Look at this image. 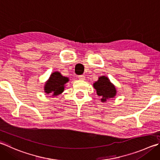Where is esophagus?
I'll use <instances>...</instances> for the list:
<instances>
[{"label": "esophagus", "instance_id": "esophagus-1", "mask_svg": "<svg viewBox=\"0 0 160 160\" xmlns=\"http://www.w3.org/2000/svg\"><path fill=\"white\" fill-rule=\"evenodd\" d=\"M78 79L80 80H84L85 79V76L84 75H81L78 76Z\"/></svg>", "mask_w": 160, "mask_h": 160}]
</instances>
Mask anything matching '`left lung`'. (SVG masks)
<instances>
[{
    "label": "left lung",
    "mask_w": 160,
    "mask_h": 160,
    "mask_svg": "<svg viewBox=\"0 0 160 160\" xmlns=\"http://www.w3.org/2000/svg\"><path fill=\"white\" fill-rule=\"evenodd\" d=\"M97 95L101 97V102H106L109 98H114L117 94L115 86L110 82L109 78L104 75L98 77L97 81L93 84Z\"/></svg>",
    "instance_id": "1"
}]
</instances>
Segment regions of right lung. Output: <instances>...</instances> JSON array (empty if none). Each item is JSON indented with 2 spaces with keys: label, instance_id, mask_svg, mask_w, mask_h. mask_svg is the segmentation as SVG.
<instances>
[{
  "label": "right lung",
  "instance_id": "1",
  "mask_svg": "<svg viewBox=\"0 0 160 160\" xmlns=\"http://www.w3.org/2000/svg\"><path fill=\"white\" fill-rule=\"evenodd\" d=\"M69 78L64 77L59 71H55L50 75L44 85V92L47 94H51L52 97H57L64 91L66 84Z\"/></svg>",
  "mask_w": 160,
  "mask_h": 160
}]
</instances>
